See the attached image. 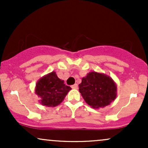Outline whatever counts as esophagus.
<instances>
[{
  "label": "esophagus",
  "instance_id": "34e87169",
  "mask_svg": "<svg viewBox=\"0 0 148 148\" xmlns=\"http://www.w3.org/2000/svg\"><path fill=\"white\" fill-rule=\"evenodd\" d=\"M71 87H72V88H73V89H77L78 85L77 84H74V85H73V86H71Z\"/></svg>",
  "mask_w": 148,
  "mask_h": 148
}]
</instances>
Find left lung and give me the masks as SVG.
<instances>
[{
    "instance_id": "obj_1",
    "label": "left lung",
    "mask_w": 148,
    "mask_h": 148,
    "mask_svg": "<svg viewBox=\"0 0 148 148\" xmlns=\"http://www.w3.org/2000/svg\"><path fill=\"white\" fill-rule=\"evenodd\" d=\"M79 92L89 106L93 108H103L116 98L117 86L110 76L91 72L82 79Z\"/></svg>"
}]
</instances>
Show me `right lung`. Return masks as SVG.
I'll return each instance as SVG.
<instances>
[{
    "label": "right lung",
    "mask_w": 148,
    "mask_h": 148,
    "mask_svg": "<svg viewBox=\"0 0 148 148\" xmlns=\"http://www.w3.org/2000/svg\"><path fill=\"white\" fill-rule=\"evenodd\" d=\"M71 89L69 86H65L63 80L58 77L55 72H52L37 81L35 94L43 106L55 107L63 101Z\"/></svg>",
    "instance_id": "right-lung-1"
}]
</instances>
